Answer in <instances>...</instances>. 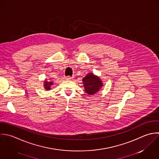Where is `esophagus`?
I'll list each match as a JSON object with an SVG mask.
<instances>
[{
    "label": "esophagus",
    "instance_id": "esophagus-1",
    "mask_svg": "<svg viewBox=\"0 0 159 159\" xmlns=\"http://www.w3.org/2000/svg\"><path fill=\"white\" fill-rule=\"evenodd\" d=\"M73 77H70V76H67L66 77V80H71Z\"/></svg>",
    "mask_w": 159,
    "mask_h": 159
}]
</instances>
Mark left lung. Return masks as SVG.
<instances>
[{
	"label": "left lung",
	"mask_w": 159,
	"mask_h": 159,
	"mask_svg": "<svg viewBox=\"0 0 159 159\" xmlns=\"http://www.w3.org/2000/svg\"><path fill=\"white\" fill-rule=\"evenodd\" d=\"M82 81L85 92L90 95L96 93L103 87L102 80L93 73H89L83 78Z\"/></svg>",
	"instance_id": "8db88e82"
}]
</instances>
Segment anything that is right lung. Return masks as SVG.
<instances>
[{
	"label": "right lung",
	"mask_w": 159,
	"mask_h": 159,
	"mask_svg": "<svg viewBox=\"0 0 159 159\" xmlns=\"http://www.w3.org/2000/svg\"><path fill=\"white\" fill-rule=\"evenodd\" d=\"M53 84V82L52 81H47V80H44V89L46 90H49L51 89V86Z\"/></svg>",
	"instance_id": "right-lung-1"
}]
</instances>
